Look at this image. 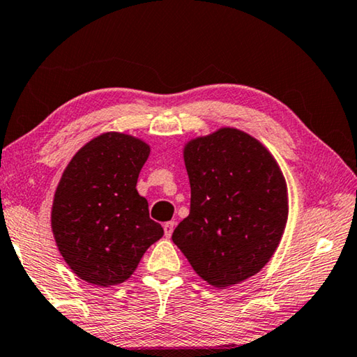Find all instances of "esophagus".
I'll return each instance as SVG.
<instances>
[{
    "label": "esophagus",
    "instance_id": "obj_1",
    "mask_svg": "<svg viewBox=\"0 0 357 357\" xmlns=\"http://www.w3.org/2000/svg\"><path fill=\"white\" fill-rule=\"evenodd\" d=\"M173 228H174V222H167V223H164V231H165V236H167V238L172 236Z\"/></svg>",
    "mask_w": 357,
    "mask_h": 357
}]
</instances>
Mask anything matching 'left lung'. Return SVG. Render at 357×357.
I'll return each instance as SVG.
<instances>
[{
    "label": "left lung",
    "instance_id": "obj_1",
    "mask_svg": "<svg viewBox=\"0 0 357 357\" xmlns=\"http://www.w3.org/2000/svg\"><path fill=\"white\" fill-rule=\"evenodd\" d=\"M190 213L173 243L193 271L215 288L259 273L280 244L288 190L273 154L234 128L197 137L184 146Z\"/></svg>",
    "mask_w": 357,
    "mask_h": 357
}]
</instances>
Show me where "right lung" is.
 Instances as JSON below:
<instances>
[{
	"label": "right lung",
	"mask_w": 357,
	"mask_h": 357,
	"mask_svg": "<svg viewBox=\"0 0 357 357\" xmlns=\"http://www.w3.org/2000/svg\"><path fill=\"white\" fill-rule=\"evenodd\" d=\"M149 144L121 132L88 142L66 167L52 206V231L64 261L98 287L129 279L149 245L164 236L149 219L137 179Z\"/></svg>",
	"instance_id": "1"
}]
</instances>
